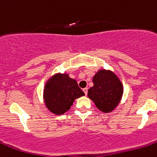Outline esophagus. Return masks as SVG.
Masks as SVG:
<instances>
[{
	"label": "esophagus",
	"mask_w": 157,
	"mask_h": 157,
	"mask_svg": "<svg viewBox=\"0 0 157 157\" xmlns=\"http://www.w3.org/2000/svg\"><path fill=\"white\" fill-rule=\"evenodd\" d=\"M83 92H84V94H85V95H86V94H87V91H88V88H83Z\"/></svg>",
	"instance_id": "esophagus-1"
}]
</instances>
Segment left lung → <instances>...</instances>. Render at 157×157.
<instances>
[{"instance_id": "obj_1", "label": "left lung", "mask_w": 157, "mask_h": 157, "mask_svg": "<svg viewBox=\"0 0 157 157\" xmlns=\"http://www.w3.org/2000/svg\"><path fill=\"white\" fill-rule=\"evenodd\" d=\"M94 86L88 90V97L103 113H109L119 104L124 88L113 72L102 69L93 77Z\"/></svg>"}]
</instances>
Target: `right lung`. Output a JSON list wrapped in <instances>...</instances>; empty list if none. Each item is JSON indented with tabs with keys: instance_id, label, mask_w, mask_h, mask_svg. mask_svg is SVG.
Instances as JSON below:
<instances>
[{
	"instance_id": "add662e5",
	"label": "right lung",
	"mask_w": 157,
	"mask_h": 157,
	"mask_svg": "<svg viewBox=\"0 0 157 157\" xmlns=\"http://www.w3.org/2000/svg\"><path fill=\"white\" fill-rule=\"evenodd\" d=\"M85 95L77 81L67 74H56L45 84L44 99L47 108L56 115L71 109L74 100Z\"/></svg>"
}]
</instances>
